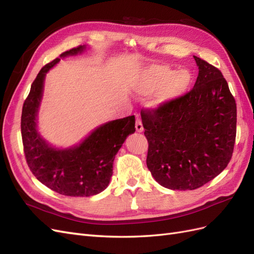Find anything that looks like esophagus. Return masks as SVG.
<instances>
[{
	"label": "esophagus",
	"mask_w": 254,
	"mask_h": 254,
	"mask_svg": "<svg viewBox=\"0 0 254 254\" xmlns=\"http://www.w3.org/2000/svg\"><path fill=\"white\" fill-rule=\"evenodd\" d=\"M135 129H136L137 132H142L143 130H144L142 121L139 118H136V121H135Z\"/></svg>",
	"instance_id": "esophagus-1"
}]
</instances>
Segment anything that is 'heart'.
Masks as SVG:
<instances>
[{"instance_id": "obj_1", "label": "heart", "mask_w": 254, "mask_h": 254, "mask_svg": "<svg viewBox=\"0 0 254 254\" xmlns=\"http://www.w3.org/2000/svg\"><path fill=\"white\" fill-rule=\"evenodd\" d=\"M190 75L175 71L165 65H150L141 73L134 82V90L142 95H148L161 89L155 103L162 104L179 96L187 89Z\"/></svg>"}]
</instances>
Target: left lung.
<instances>
[{
    "label": "left lung",
    "instance_id": "8db88e82",
    "mask_svg": "<svg viewBox=\"0 0 254 254\" xmlns=\"http://www.w3.org/2000/svg\"><path fill=\"white\" fill-rule=\"evenodd\" d=\"M198 77L187 94L142 109L148 170L170 190H196L225 170L236 136V103L217 67L194 56Z\"/></svg>",
    "mask_w": 254,
    "mask_h": 254
}]
</instances>
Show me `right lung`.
I'll list each match as a JSON object with an SVG mask.
<instances>
[{
	"instance_id": "1",
	"label": "right lung",
	"mask_w": 254,
	"mask_h": 254,
	"mask_svg": "<svg viewBox=\"0 0 254 254\" xmlns=\"http://www.w3.org/2000/svg\"><path fill=\"white\" fill-rule=\"evenodd\" d=\"M84 49L79 45L60 57L76 55ZM59 60L56 58L41 68L23 104L21 133L25 159L36 178L56 193L71 197L93 196L108 187L115 155L126 137L135 131L134 115L106 123L74 147H51L37 131V113L45 74Z\"/></svg>"
}]
</instances>
